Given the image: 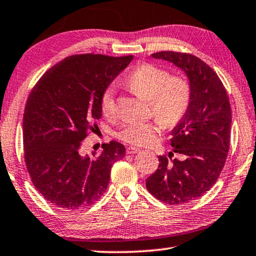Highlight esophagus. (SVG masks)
<instances>
[{
  "label": "esophagus",
  "mask_w": 256,
  "mask_h": 256,
  "mask_svg": "<svg viewBox=\"0 0 256 256\" xmlns=\"http://www.w3.org/2000/svg\"><path fill=\"white\" fill-rule=\"evenodd\" d=\"M127 154H137L140 153V148H138V147H135V146H129L127 147Z\"/></svg>",
  "instance_id": "34e87169"
}]
</instances>
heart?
I'll list each match as a JSON object with an SVG mask.
<instances>
[{
	"mask_svg": "<svg viewBox=\"0 0 256 256\" xmlns=\"http://www.w3.org/2000/svg\"><path fill=\"white\" fill-rule=\"evenodd\" d=\"M134 92L150 100V112L158 119L152 121H129L116 134L119 140L138 146L150 145L163 128L173 127L189 108L191 85L182 75H170L166 70L153 64H140L132 72L127 80ZM114 88L104 90L100 98L102 114L112 118L116 114Z\"/></svg>",
	"mask_w": 256,
	"mask_h": 256,
	"instance_id": "obj_1",
	"label": "heart"
}]
</instances>
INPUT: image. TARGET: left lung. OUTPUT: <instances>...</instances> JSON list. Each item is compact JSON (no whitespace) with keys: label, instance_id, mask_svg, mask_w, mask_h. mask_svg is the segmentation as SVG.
<instances>
[{"label":"left lung","instance_id":"obj_1","mask_svg":"<svg viewBox=\"0 0 256 256\" xmlns=\"http://www.w3.org/2000/svg\"><path fill=\"white\" fill-rule=\"evenodd\" d=\"M152 57L168 60L184 72L191 85L189 108L171 132L168 158L160 156L158 168L146 188L164 204H188L210 190L225 165L232 127L226 88L212 67L191 54L160 52ZM173 152L178 158L172 159Z\"/></svg>","mask_w":256,"mask_h":256}]
</instances>
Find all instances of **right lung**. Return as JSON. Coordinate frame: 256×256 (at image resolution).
Returning a JSON list of instances; mask_svg holds the SVG:
<instances>
[{
	"mask_svg": "<svg viewBox=\"0 0 256 256\" xmlns=\"http://www.w3.org/2000/svg\"><path fill=\"white\" fill-rule=\"evenodd\" d=\"M132 56L82 54L48 70L30 92L24 114V160L34 186L58 208L76 210L104 194L112 164L126 154L122 144H103L101 154L80 147L93 121L102 116L100 98Z\"/></svg>",
	"mask_w": 256,
	"mask_h": 256,
	"instance_id": "right-lung-1",
	"label": "right lung"
}]
</instances>
